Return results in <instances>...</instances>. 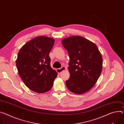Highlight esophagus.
<instances>
[{
    "label": "esophagus",
    "instance_id": "1",
    "mask_svg": "<svg viewBox=\"0 0 124 124\" xmlns=\"http://www.w3.org/2000/svg\"><path fill=\"white\" fill-rule=\"evenodd\" d=\"M66 69V68L64 67V66H63L61 68H59V69H57V70H56V71H57V72L58 73V74H60L63 71L65 70Z\"/></svg>",
    "mask_w": 124,
    "mask_h": 124
}]
</instances>
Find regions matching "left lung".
<instances>
[{"instance_id":"obj_1","label":"left lung","mask_w":124,"mask_h":124,"mask_svg":"<svg viewBox=\"0 0 124 124\" xmlns=\"http://www.w3.org/2000/svg\"><path fill=\"white\" fill-rule=\"evenodd\" d=\"M62 43L70 57V76L66 86L73 93H84L94 85L101 74L102 56L94 43L81 36L64 39Z\"/></svg>"}]
</instances>
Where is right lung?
<instances>
[{
  "mask_svg": "<svg viewBox=\"0 0 124 124\" xmlns=\"http://www.w3.org/2000/svg\"><path fill=\"white\" fill-rule=\"evenodd\" d=\"M54 39L39 36L20 49L16 61L19 75L25 85L37 93L49 91L58 73L50 66L49 56Z\"/></svg>",
  "mask_w": 124,
  "mask_h": 124,
  "instance_id": "obj_1",
  "label": "right lung"
}]
</instances>
